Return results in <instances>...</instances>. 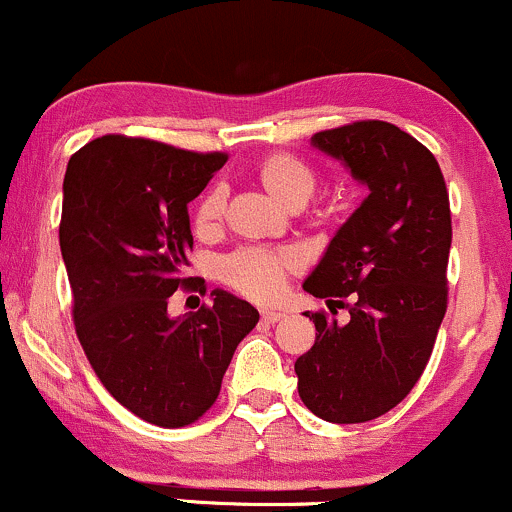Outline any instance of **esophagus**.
I'll list each match as a JSON object with an SVG mask.
<instances>
[{"label":"esophagus","instance_id":"1","mask_svg":"<svg viewBox=\"0 0 512 512\" xmlns=\"http://www.w3.org/2000/svg\"><path fill=\"white\" fill-rule=\"evenodd\" d=\"M282 318H284L282 311H269V308L262 311V320H265V323H279Z\"/></svg>","mask_w":512,"mask_h":512}]
</instances>
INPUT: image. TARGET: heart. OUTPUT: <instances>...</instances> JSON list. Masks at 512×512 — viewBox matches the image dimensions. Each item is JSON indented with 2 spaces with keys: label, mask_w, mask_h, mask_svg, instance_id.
I'll return each instance as SVG.
<instances>
[{
  "label": "heart",
  "mask_w": 512,
  "mask_h": 512,
  "mask_svg": "<svg viewBox=\"0 0 512 512\" xmlns=\"http://www.w3.org/2000/svg\"><path fill=\"white\" fill-rule=\"evenodd\" d=\"M260 179L267 192L284 206H303L316 189L313 172L289 155H269L260 165ZM223 211H226V189L213 187L196 206V228H213L221 221ZM299 265V257L289 250L240 247L218 262V277L247 299L274 301L282 296L286 279Z\"/></svg>",
  "instance_id": "heart-1"
}]
</instances>
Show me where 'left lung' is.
<instances>
[{
	"mask_svg": "<svg viewBox=\"0 0 512 512\" xmlns=\"http://www.w3.org/2000/svg\"><path fill=\"white\" fill-rule=\"evenodd\" d=\"M311 143L369 194L303 282L330 311L352 303L345 325L306 313L318 333L294 364L299 396L328 423H367L411 393L435 347L447 311L449 194L435 155L393 123L355 121Z\"/></svg>",
	"mask_w": 512,
	"mask_h": 512,
	"instance_id": "8db88e82",
	"label": "left lung"
}]
</instances>
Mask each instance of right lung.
I'll list each match as a JSON object with an SVG mask.
<instances>
[{"instance_id":"obj_1","label":"right lung","mask_w":512,"mask_h":512,"mask_svg":"<svg viewBox=\"0 0 512 512\" xmlns=\"http://www.w3.org/2000/svg\"><path fill=\"white\" fill-rule=\"evenodd\" d=\"M226 153H192L157 140L101 136L67 162L60 252L80 345L106 391L138 418L184 428L213 406L255 306L213 291L211 306L170 318L194 238L187 204Z\"/></svg>"}]
</instances>
